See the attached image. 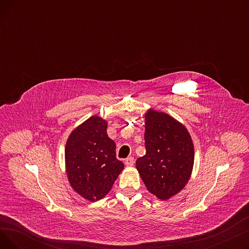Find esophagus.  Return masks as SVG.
<instances>
[{"label": "esophagus", "instance_id": "esophagus-1", "mask_svg": "<svg viewBox=\"0 0 249 249\" xmlns=\"http://www.w3.org/2000/svg\"><path fill=\"white\" fill-rule=\"evenodd\" d=\"M125 164H126V166H133V164H134V158H132V156H130V158L126 159L125 160Z\"/></svg>", "mask_w": 249, "mask_h": 249}]
</instances>
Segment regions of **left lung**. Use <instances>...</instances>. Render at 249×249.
<instances>
[{
	"label": "left lung",
	"mask_w": 249,
	"mask_h": 249,
	"mask_svg": "<svg viewBox=\"0 0 249 249\" xmlns=\"http://www.w3.org/2000/svg\"><path fill=\"white\" fill-rule=\"evenodd\" d=\"M145 155L136 160L143 182L156 198L171 199L191 178L195 151L188 129L174 117L149 109L145 115Z\"/></svg>",
	"instance_id": "8db88e82"
}]
</instances>
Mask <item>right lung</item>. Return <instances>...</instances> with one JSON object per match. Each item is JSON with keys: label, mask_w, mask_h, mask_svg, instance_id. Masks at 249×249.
<instances>
[{"label": "right lung", "mask_w": 249, "mask_h": 249, "mask_svg": "<svg viewBox=\"0 0 249 249\" xmlns=\"http://www.w3.org/2000/svg\"><path fill=\"white\" fill-rule=\"evenodd\" d=\"M108 122L91 116L74 128L64 149L71 187L89 202L103 199L124 168L116 159V143L107 134Z\"/></svg>", "instance_id": "right-lung-1"}]
</instances>
